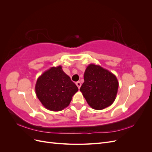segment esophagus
Listing matches in <instances>:
<instances>
[{
	"instance_id": "1",
	"label": "esophagus",
	"mask_w": 152,
	"mask_h": 152,
	"mask_svg": "<svg viewBox=\"0 0 152 152\" xmlns=\"http://www.w3.org/2000/svg\"><path fill=\"white\" fill-rule=\"evenodd\" d=\"M75 84L77 85V86L78 87V88L79 89H80V86H81V83L80 82H77L76 83H75Z\"/></svg>"
}]
</instances>
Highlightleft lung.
I'll return each mask as SVG.
<instances>
[{"mask_svg":"<svg viewBox=\"0 0 152 152\" xmlns=\"http://www.w3.org/2000/svg\"><path fill=\"white\" fill-rule=\"evenodd\" d=\"M84 79L80 91L91 108L100 110L112 104L118 88L113 73L99 65L90 64L86 69Z\"/></svg>","mask_w":152,"mask_h":152,"instance_id":"1","label":"left lung"}]
</instances>
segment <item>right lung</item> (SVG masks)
Listing matches in <instances>:
<instances>
[{
    "label": "right lung",
    "mask_w": 152,
    "mask_h": 152,
    "mask_svg": "<svg viewBox=\"0 0 152 152\" xmlns=\"http://www.w3.org/2000/svg\"><path fill=\"white\" fill-rule=\"evenodd\" d=\"M35 93L44 107L51 111H61L70 103L72 96L79 90L64 72L61 65L51 67L37 80Z\"/></svg>",
    "instance_id": "add662e5"
}]
</instances>
